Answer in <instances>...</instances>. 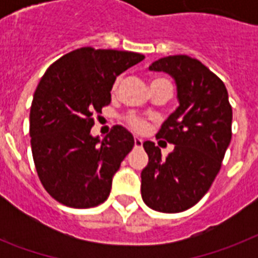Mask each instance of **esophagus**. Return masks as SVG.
Returning a JSON list of instances; mask_svg holds the SVG:
<instances>
[{
	"label": "esophagus",
	"mask_w": 258,
	"mask_h": 258,
	"mask_svg": "<svg viewBox=\"0 0 258 258\" xmlns=\"http://www.w3.org/2000/svg\"><path fill=\"white\" fill-rule=\"evenodd\" d=\"M134 145H135V147H138V149H139V147H142V145H143V141H142L141 138L135 137L134 138Z\"/></svg>",
	"instance_id": "esophagus-1"
}]
</instances>
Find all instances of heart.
Masks as SVG:
<instances>
[{"mask_svg": "<svg viewBox=\"0 0 258 258\" xmlns=\"http://www.w3.org/2000/svg\"><path fill=\"white\" fill-rule=\"evenodd\" d=\"M120 80H121L120 78H117L116 80H115V83H113V89L117 88V86H119ZM162 82H167V80L163 78H155L151 84H157V83H162ZM127 123L130 124V127H133V128L137 130V131H142V130L145 128V121L142 120V119H139L138 116H134V115H131V116L127 117Z\"/></svg>", "mask_w": 258, "mask_h": 258, "instance_id": "obj_1", "label": "heart"}]
</instances>
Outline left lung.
<instances>
[{
	"label": "left lung",
	"mask_w": 258,
	"mask_h": 258,
	"mask_svg": "<svg viewBox=\"0 0 258 258\" xmlns=\"http://www.w3.org/2000/svg\"><path fill=\"white\" fill-rule=\"evenodd\" d=\"M150 71L174 78L179 107L157 134V139L174 145L169 157L162 159L154 142L143 143L149 165L141 174L142 198L157 212H184L208 192L220 172L232 139V105L224 82L197 58L167 56L154 61Z\"/></svg>",
	"instance_id": "left-lung-1"
}]
</instances>
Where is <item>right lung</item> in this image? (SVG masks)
I'll list each match as a JSON object with an SVG mask.
<instances>
[{"mask_svg":"<svg viewBox=\"0 0 258 258\" xmlns=\"http://www.w3.org/2000/svg\"><path fill=\"white\" fill-rule=\"evenodd\" d=\"M143 58L135 52L84 46L54 61L38 83L30 107V146L42 186L60 204L87 209L108 198L134 138L113 125L100 141L91 128L95 115L111 103L116 76Z\"/></svg>","mask_w":258,"mask_h":258,"instance_id":"right-lung-1","label":"right lung"}]
</instances>
